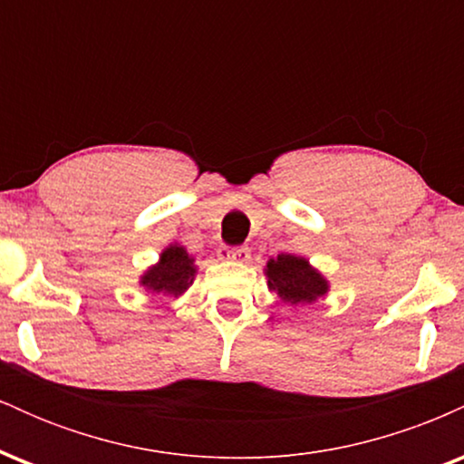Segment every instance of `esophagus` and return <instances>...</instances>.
Masks as SVG:
<instances>
[{
	"mask_svg": "<svg viewBox=\"0 0 464 464\" xmlns=\"http://www.w3.org/2000/svg\"><path fill=\"white\" fill-rule=\"evenodd\" d=\"M218 259H220V262H228V264H244V262H248L250 259V253H248V248H227V246H222L220 250H218Z\"/></svg>",
	"mask_w": 464,
	"mask_h": 464,
	"instance_id": "1",
	"label": "esophagus"
}]
</instances>
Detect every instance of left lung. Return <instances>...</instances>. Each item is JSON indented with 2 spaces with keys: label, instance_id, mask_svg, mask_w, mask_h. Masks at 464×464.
<instances>
[{
  "label": "left lung",
  "instance_id": "obj_1",
  "mask_svg": "<svg viewBox=\"0 0 464 464\" xmlns=\"http://www.w3.org/2000/svg\"><path fill=\"white\" fill-rule=\"evenodd\" d=\"M270 292H275L287 305H312L329 292V281L310 259L292 253H281L268 259L264 268Z\"/></svg>",
  "mask_w": 464,
  "mask_h": 464
}]
</instances>
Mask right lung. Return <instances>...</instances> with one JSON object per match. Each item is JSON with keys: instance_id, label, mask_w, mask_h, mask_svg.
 <instances>
[{"instance_id": "1", "label": "right lung", "mask_w": 464, "mask_h": 464, "mask_svg": "<svg viewBox=\"0 0 464 464\" xmlns=\"http://www.w3.org/2000/svg\"><path fill=\"white\" fill-rule=\"evenodd\" d=\"M194 262L196 259L188 253V248L177 242L169 244L161 250L159 262L140 276V285L146 287V292H150V295L179 299L194 284V276L198 273Z\"/></svg>"}]
</instances>
